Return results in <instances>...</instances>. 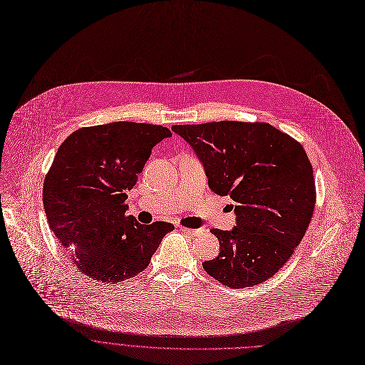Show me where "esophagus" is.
I'll return each mask as SVG.
<instances>
[{
	"instance_id": "34e87169",
	"label": "esophagus",
	"mask_w": 365,
	"mask_h": 365,
	"mask_svg": "<svg viewBox=\"0 0 365 365\" xmlns=\"http://www.w3.org/2000/svg\"><path fill=\"white\" fill-rule=\"evenodd\" d=\"M179 228H180V231H183V233L190 235V236H197V235H201V233H202V230H193V228L182 227V225H179Z\"/></svg>"
}]
</instances>
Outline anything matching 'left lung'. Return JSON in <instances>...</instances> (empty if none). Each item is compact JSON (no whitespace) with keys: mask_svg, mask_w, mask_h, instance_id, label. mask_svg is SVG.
Listing matches in <instances>:
<instances>
[{"mask_svg":"<svg viewBox=\"0 0 365 365\" xmlns=\"http://www.w3.org/2000/svg\"><path fill=\"white\" fill-rule=\"evenodd\" d=\"M204 165L208 186L235 201L233 230L212 228L220 242L204 269L230 288L275 275L304 237L316 204L313 168L302 144L264 122L173 125Z\"/></svg>","mask_w":365,"mask_h":365,"instance_id":"left-lung-1","label":"left lung"}]
</instances>
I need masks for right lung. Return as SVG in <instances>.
Listing matches in <instances>:
<instances>
[{
	"instance_id": "right-lung-1",
	"label": "right lung",
	"mask_w": 365,
	"mask_h": 365,
	"mask_svg": "<svg viewBox=\"0 0 365 365\" xmlns=\"http://www.w3.org/2000/svg\"><path fill=\"white\" fill-rule=\"evenodd\" d=\"M172 132L160 125L112 122L74 130L58 148L43 183V208L55 237L83 274L120 282L143 272L170 222L126 215V190L151 150Z\"/></svg>"
}]
</instances>
